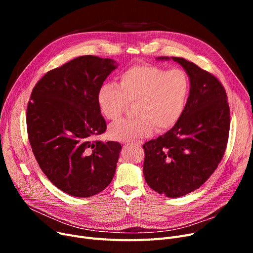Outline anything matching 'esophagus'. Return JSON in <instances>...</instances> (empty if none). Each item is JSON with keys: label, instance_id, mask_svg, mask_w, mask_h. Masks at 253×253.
I'll return each mask as SVG.
<instances>
[{"label": "esophagus", "instance_id": "34e87169", "mask_svg": "<svg viewBox=\"0 0 253 253\" xmlns=\"http://www.w3.org/2000/svg\"><path fill=\"white\" fill-rule=\"evenodd\" d=\"M131 143H132V144H133V143H134V144H141L140 141H131Z\"/></svg>", "mask_w": 253, "mask_h": 253}]
</instances>
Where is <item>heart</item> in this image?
Listing matches in <instances>:
<instances>
[{
  "instance_id": "1",
  "label": "heart",
  "mask_w": 253,
  "mask_h": 253,
  "mask_svg": "<svg viewBox=\"0 0 253 253\" xmlns=\"http://www.w3.org/2000/svg\"><path fill=\"white\" fill-rule=\"evenodd\" d=\"M190 79L184 71L153 64H138L124 71L118 85L104 83L98 90L101 114L116 121L133 103L134 117L113 124L109 134L116 140L150 136L163 132L180 119L190 94Z\"/></svg>"
}]
</instances>
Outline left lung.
Returning <instances> with one entry per match:
<instances>
[{"label":"left lung","mask_w":253,"mask_h":253,"mask_svg":"<svg viewBox=\"0 0 253 253\" xmlns=\"http://www.w3.org/2000/svg\"><path fill=\"white\" fill-rule=\"evenodd\" d=\"M172 59L190 77V95L173 128L142 145L143 175L157 193L177 198L200 188L222 160L229 139L230 106L215 76L184 58Z\"/></svg>","instance_id":"1"}]
</instances>
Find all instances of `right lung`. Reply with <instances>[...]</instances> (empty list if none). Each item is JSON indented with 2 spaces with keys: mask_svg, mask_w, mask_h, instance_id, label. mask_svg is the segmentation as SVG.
I'll list each match as a JSON object with an SVG mask.
<instances>
[{
  "mask_svg": "<svg viewBox=\"0 0 253 253\" xmlns=\"http://www.w3.org/2000/svg\"><path fill=\"white\" fill-rule=\"evenodd\" d=\"M117 68L113 59L77 57L47 72L35 85L26 128L36 160L62 192L87 198L113 180L121 144L91 141L106 130L98 90Z\"/></svg>",
  "mask_w": 253,
  "mask_h": 253,
  "instance_id": "obj_1",
  "label": "right lung"
}]
</instances>
